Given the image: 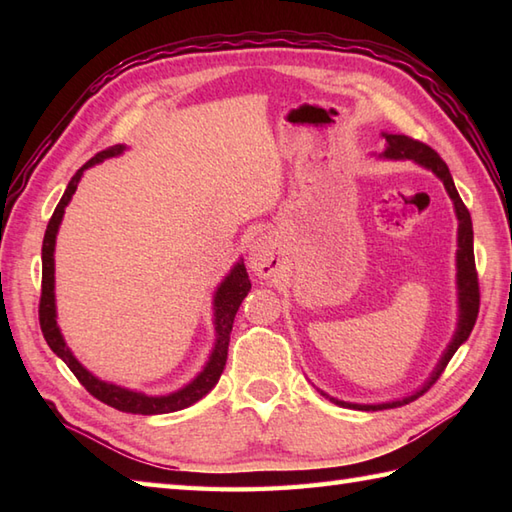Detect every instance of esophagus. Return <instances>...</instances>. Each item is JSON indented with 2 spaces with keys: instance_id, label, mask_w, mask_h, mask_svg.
<instances>
[{
  "instance_id": "1",
  "label": "esophagus",
  "mask_w": 512,
  "mask_h": 512,
  "mask_svg": "<svg viewBox=\"0 0 512 512\" xmlns=\"http://www.w3.org/2000/svg\"><path fill=\"white\" fill-rule=\"evenodd\" d=\"M250 268L255 270L259 277H270L275 273V253L270 244L266 242H255L250 246Z\"/></svg>"
}]
</instances>
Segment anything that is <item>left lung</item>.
I'll return each mask as SVG.
<instances>
[{"label": "left lung", "mask_w": 512, "mask_h": 512, "mask_svg": "<svg viewBox=\"0 0 512 512\" xmlns=\"http://www.w3.org/2000/svg\"><path fill=\"white\" fill-rule=\"evenodd\" d=\"M387 140V151L385 158L391 160H413L418 165L431 169L436 176L444 182V189L451 195V200L455 204V213H458L460 220V228H458V290H460V323L458 330H455L453 341L449 345V350L444 352L442 361L438 363L436 372L431 374V378L427 380V385L422 389H418L413 396H407L402 400H394V402H383V405H352V402H343L330 398L332 402L341 407H352V409H363V411H378V409H394V407H402L409 405L411 400L420 398L424 391H429V387L436 383V380L442 376L444 367L449 365V361L453 358V354L458 352V347L469 339V334L473 330V325L477 321V312H480V279H477V270H475V255H473V222H471V213L466 209L458 189H455V182L449 173L447 162H444L438 151H433L429 145L420 143V140H413L409 136H400V134H383Z\"/></svg>", "instance_id": "1"}]
</instances>
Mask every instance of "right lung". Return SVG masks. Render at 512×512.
I'll use <instances>...</instances> for the list:
<instances>
[{
	"instance_id": "1",
	"label": "right lung",
	"mask_w": 512,
	"mask_h": 512,
	"mask_svg": "<svg viewBox=\"0 0 512 512\" xmlns=\"http://www.w3.org/2000/svg\"><path fill=\"white\" fill-rule=\"evenodd\" d=\"M123 149H125L123 145L107 147V149L99 151V154H96L92 160L85 162V165L76 171L72 180L68 182V189H65L63 198L59 200L57 209H54V213L50 217L46 235H43V248H41L43 268H41L39 325H41L43 339H46V343L50 345V350L70 367V372L79 378V383L88 389L96 400H101V402H105V405H110V407H114L118 411H125V413L158 416V413L180 411L184 407L193 405V402H198L202 396L209 394L217 380H220V376L224 372V365H226L228 341H231L235 314H237L239 306H242L244 297L248 295L250 279H248L244 262H239L231 270V275L222 281V286L217 288V292H215V334H217L215 350L202 372L195 376L187 387L173 391V394H169V396H145V394H138V391H129V389L118 387V385H110V383H105V380H99L96 376H92L88 369L76 361L59 332L57 310H54V242H57V231H59V224L63 220L65 206H68L70 198L74 195L76 184H79L83 171L105 158L118 156Z\"/></svg>"
}]
</instances>
